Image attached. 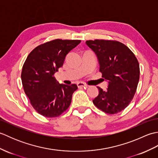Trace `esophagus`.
I'll use <instances>...</instances> for the list:
<instances>
[{
    "label": "esophagus",
    "instance_id": "1",
    "mask_svg": "<svg viewBox=\"0 0 158 158\" xmlns=\"http://www.w3.org/2000/svg\"><path fill=\"white\" fill-rule=\"evenodd\" d=\"M77 86H78V88H81V87H84V88L85 87V88H87V87L88 86V85L83 82H78L77 83Z\"/></svg>",
    "mask_w": 158,
    "mask_h": 158
}]
</instances>
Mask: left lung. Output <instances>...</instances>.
Returning a JSON list of instances; mask_svg holds the SVG:
<instances>
[{
    "mask_svg": "<svg viewBox=\"0 0 158 158\" xmlns=\"http://www.w3.org/2000/svg\"><path fill=\"white\" fill-rule=\"evenodd\" d=\"M85 43L98 58L100 72L108 81V88L92 101L102 111L115 114L129 105L140 77L139 64L133 52L123 43L110 40H89Z\"/></svg>",
    "mask_w": 158,
    "mask_h": 158,
    "instance_id": "left-lung-1",
    "label": "left lung"
}]
</instances>
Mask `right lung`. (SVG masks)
Listing matches in <instances>:
<instances>
[{"mask_svg":"<svg viewBox=\"0 0 158 158\" xmlns=\"http://www.w3.org/2000/svg\"><path fill=\"white\" fill-rule=\"evenodd\" d=\"M80 43V40H53L36 47L26 58L21 74L22 85L31 105L41 115L58 117L71 103L77 85L60 84L54 74Z\"/></svg>","mask_w":158,"mask_h":158,"instance_id":"add662e5","label":"right lung"}]
</instances>
